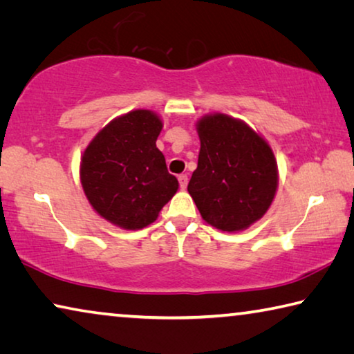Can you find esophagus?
Wrapping results in <instances>:
<instances>
[{
    "mask_svg": "<svg viewBox=\"0 0 354 354\" xmlns=\"http://www.w3.org/2000/svg\"><path fill=\"white\" fill-rule=\"evenodd\" d=\"M178 183H180V188L182 189L187 188V185H188V176H187V174H180V176H178Z\"/></svg>",
    "mask_w": 354,
    "mask_h": 354,
    "instance_id": "obj_1",
    "label": "esophagus"
}]
</instances>
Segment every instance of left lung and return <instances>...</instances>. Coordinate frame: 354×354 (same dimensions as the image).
<instances>
[{
  "instance_id": "obj_1",
  "label": "left lung",
  "mask_w": 354,
  "mask_h": 354,
  "mask_svg": "<svg viewBox=\"0 0 354 354\" xmlns=\"http://www.w3.org/2000/svg\"><path fill=\"white\" fill-rule=\"evenodd\" d=\"M201 150L188 193L202 218L224 232L243 230L262 218L274 199L277 165L263 138L221 113L198 122Z\"/></svg>"
}]
</instances>
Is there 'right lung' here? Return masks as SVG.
Masks as SVG:
<instances>
[{"label": "right lung", "instance_id": "add662e5", "mask_svg": "<svg viewBox=\"0 0 354 354\" xmlns=\"http://www.w3.org/2000/svg\"><path fill=\"white\" fill-rule=\"evenodd\" d=\"M163 122L149 109H135L109 122L86 147L80 178L98 215L127 230L153 223L178 182L156 147Z\"/></svg>", "mask_w": 354, "mask_h": 354}]
</instances>
